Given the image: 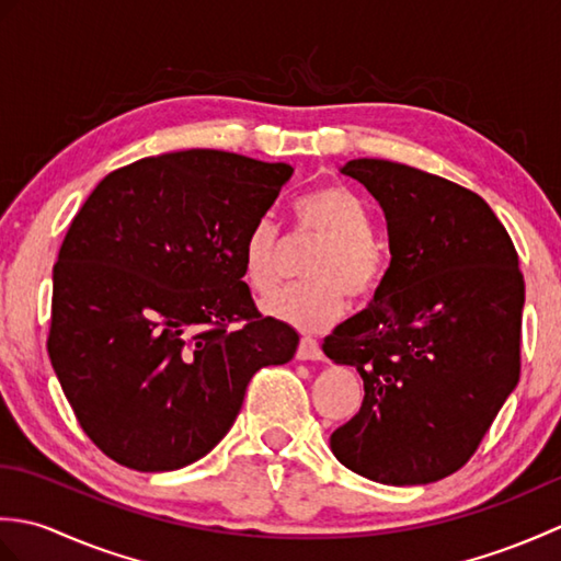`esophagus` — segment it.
I'll use <instances>...</instances> for the list:
<instances>
[{"label":"esophagus","instance_id":"34e87169","mask_svg":"<svg viewBox=\"0 0 561 561\" xmlns=\"http://www.w3.org/2000/svg\"><path fill=\"white\" fill-rule=\"evenodd\" d=\"M296 359L301 362H320L323 359V350L313 337H301L299 350H296Z\"/></svg>","mask_w":561,"mask_h":561}]
</instances>
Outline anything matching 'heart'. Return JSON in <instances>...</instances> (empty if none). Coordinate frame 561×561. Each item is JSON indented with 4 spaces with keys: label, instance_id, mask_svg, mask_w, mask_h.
Segmentation results:
<instances>
[{
    "label": "heart",
    "instance_id": "heart-1",
    "mask_svg": "<svg viewBox=\"0 0 561 561\" xmlns=\"http://www.w3.org/2000/svg\"><path fill=\"white\" fill-rule=\"evenodd\" d=\"M296 231L320 238L306 265L311 282L284 289L262 311L299 330H323L344 316L354 299L366 301L388 274V257L371 238V217L347 185L330 183L296 199ZM279 231L270 217L257 219L241 245L248 287L267 296L279 287Z\"/></svg>",
    "mask_w": 561,
    "mask_h": 561
}]
</instances>
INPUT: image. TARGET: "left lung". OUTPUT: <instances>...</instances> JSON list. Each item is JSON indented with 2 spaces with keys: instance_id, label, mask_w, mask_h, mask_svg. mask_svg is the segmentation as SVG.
Masks as SVG:
<instances>
[{
  "instance_id": "1",
  "label": "left lung",
  "mask_w": 561,
  "mask_h": 561,
  "mask_svg": "<svg viewBox=\"0 0 561 561\" xmlns=\"http://www.w3.org/2000/svg\"><path fill=\"white\" fill-rule=\"evenodd\" d=\"M386 214L390 267L374 301L325 337L364 402L335 428V458L380 484L460 470L520 376L526 284L496 214L472 190L383 159L340 169Z\"/></svg>"
}]
</instances>
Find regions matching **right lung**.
I'll return each instance as SVG.
<instances>
[{
  "label": "right lung",
  "mask_w": 561,
  "mask_h": 561,
  "mask_svg": "<svg viewBox=\"0 0 561 561\" xmlns=\"http://www.w3.org/2000/svg\"><path fill=\"white\" fill-rule=\"evenodd\" d=\"M289 163L190 149L108 173L53 270L47 354L87 436L139 472L178 470L229 434L250 378L299 335L243 282L245 233Z\"/></svg>",
  "instance_id": "1"
}]
</instances>
